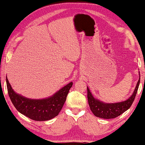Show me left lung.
Masks as SVG:
<instances>
[{
    "mask_svg": "<svg viewBox=\"0 0 145 145\" xmlns=\"http://www.w3.org/2000/svg\"><path fill=\"white\" fill-rule=\"evenodd\" d=\"M139 78L132 95L125 101L121 102L106 103L105 102L100 101L99 99L94 98V96L92 95L90 89L88 87L87 89H88V103L90 109L93 114L96 117L109 119V118L117 117L122 114L123 112L127 111L132 105L136 97L137 91H138L139 82H140V73L139 72Z\"/></svg>",
    "mask_w": 145,
    "mask_h": 145,
    "instance_id": "left-lung-1",
    "label": "left lung"
}]
</instances>
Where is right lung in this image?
Masks as SVG:
<instances>
[{"label": "right lung", "mask_w": 145, "mask_h": 145, "mask_svg": "<svg viewBox=\"0 0 145 145\" xmlns=\"http://www.w3.org/2000/svg\"><path fill=\"white\" fill-rule=\"evenodd\" d=\"M9 96L18 112L36 121L51 120L58 115L67 99L73 82L63 87L53 95L44 99H30L18 94L13 90L6 77Z\"/></svg>", "instance_id": "add662e5"}]
</instances>
